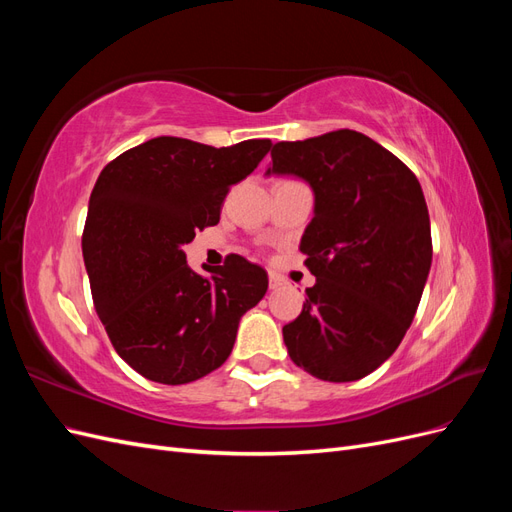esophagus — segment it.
Returning <instances> with one entry per match:
<instances>
[{"label": "esophagus", "instance_id": "34e87169", "mask_svg": "<svg viewBox=\"0 0 512 512\" xmlns=\"http://www.w3.org/2000/svg\"><path fill=\"white\" fill-rule=\"evenodd\" d=\"M282 286H286V282L282 280V277L277 275V273H271V275H269V288H271V290H280Z\"/></svg>", "mask_w": 512, "mask_h": 512}]
</instances>
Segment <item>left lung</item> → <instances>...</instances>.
Segmentation results:
<instances>
[{
	"mask_svg": "<svg viewBox=\"0 0 512 512\" xmlns=\"http://www.w3.org/2000/svg\"><path fill=\"white\" fill-rule=\"evenodd\" d=\"M271 160L267 175L314 192L299 250L316 284L282 329L290 359L320 380H361L397 350L421 303L433 254L421 183L354 130L277 143Z\"/></svg>",
	"mask_w": 512,
	"mask_h": 512,
	"instance_id": "8db88e82",
	"label": "left lung"
}]
</instances>
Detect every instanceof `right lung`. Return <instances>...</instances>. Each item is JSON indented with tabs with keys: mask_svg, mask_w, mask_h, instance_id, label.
Returning <instances> with one entry per match:
<instances>
[{
	"mask_svg": "<svg viewBox=\"0 0 512 512\" xmlns=\"http://www.w3.org/2000/svg\"><path fill=\"white\" fill-rule=\"evenodd\" d=\"M269 138L209 147L158 136L108 162L89 198L83 258L91 297L117 354L160 384H188L232 352L241 316L265 297L267 271L241 256L192 271L183 245L220 222L230 185Z\"/></svg>",
	"mask_w": 512,
	"mask_h": 512,
	"instance_id": "obj_1",
	"label": "right lung"
}]
</instances>
